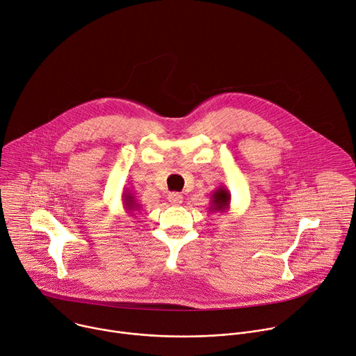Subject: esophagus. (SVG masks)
<instances>
[{
    "mask_svg": "<svg viewBox=\"0 0 356 356\" xmlns=\"http://www.w3.org/2000/svg\"><path fill=\"white\" fill-rule=\"evenodd\" d=\"M168 198H169L172 206H180L183 202V195L180 193H170Z\"/></svg>",
    "mask_w": 356,
    "mask_h": 356,
    "instance_id": "1",
    "label": "esophagus"
}]
</instances>
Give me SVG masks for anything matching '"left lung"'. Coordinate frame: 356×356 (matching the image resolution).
I'll list each match as a JSON object with an SVG mask.
<instances>
[{
	"label": "left lung",
	"mask_w": 356,
	"mask_h": 356,
	"mask_svg": "<svg viewBox=\"0 0 356 356\" xmlns=\"http://www.w3.org/2000/svg\"><path fill=\"white\" fill-rule=\"evenodd\" d=\"M231 193L225 186H220L211 195V207L210 213H227L229 211Z\"/></svg>",
	"instance_id": "obj_1"
}]
</instances>
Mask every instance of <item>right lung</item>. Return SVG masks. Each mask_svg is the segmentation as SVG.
<instances>
[{
  "label": "right lung",
  "instance_id": "obj_1",
  "mask_svg": "<svg viewBox=\"0 0 356 356\" xmlns=\"http://www.w3.org/2000/svg\"><path fill=\"white\" fill-rule=\"evenodd\" d=\"M122 206H124L125 213L129 216H134V213H136L142 209V204H139L134 193L127 191V190L122 193Z\"/></svg>",
  "mask_w": 356,
  "mask_h": 356
}]
</instances>
